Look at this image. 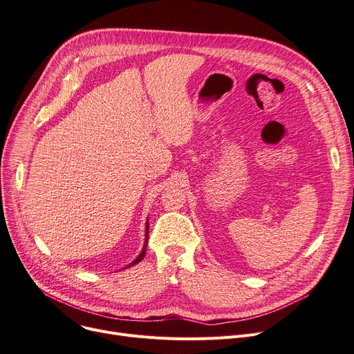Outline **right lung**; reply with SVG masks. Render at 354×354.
<instances>
[{"label":"right lung","instance_id":"add662e5","mask_svg":"<svg viewBox=\"0 0 354 354\" xmlns=\"http://www.w3.org/2000/svg\"><path fill=\"white\" fill-rule=\"evenodd\" d=\"M148 226H149V223L147 222V230H145V244H144V248H142V251H140V254H139V256L128 266V267H131V266H135V264H138L140 260H142L144 257H145V252H147V245H148Z\"/></svg>","mask_w":354,"mask_h":354}]
</instances>
